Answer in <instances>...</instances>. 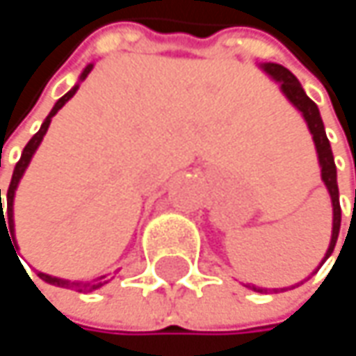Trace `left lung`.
Returning <instances> with one entry per match:
<instances>
[{"label": "left lung", "mask_w": 356, "mask_h": 356, "mask_svg": "<svg viewBox=\"0 0 356 356\" xmlns=\"http://www.w3.org/2000/svg\"><path fill=\"white\" fill-rule=\"evenodd\" d=\"M264 70L276 80L280 82V90L286 95V99L299 108L309 125V131L314 136V142H316V150H318V159H320L321 167V179L330 191V197H332V208H334V227H332V241H330V248L325 251V257L323 261L332 255V251L336 248V241H338V233H340V200H338V183H336V165H334V156H332V148H330V142L325 138V129H323V121H321L320 108L318 105L305 95V90L301 88L299 80L282 65L278 63H266ZM249 289L253 291H266V289H257L253 284H248Z\"/></svg>", "instance_id": "8db88e82"}]
</instances>
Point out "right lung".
I'll return each instance as SVG.
<instances>
[{"label": "right lung", "instance_id": "obj_1", "mask_svg": "<svg viewBox=\"0 0 356 356\" xmlns=\"http://www.w3.org/2000/svg\"><path fill=\"white\" fill-rule=\"evenodd\" d=\"M90 70H92V65H88L84 72H82V76H80V80H84L88 74H90ZM76 90H78V86H74L67 95H63L57 103H55V107L51 108V113H49V117L42 121V125H40V129L36 131L35 136L31 138V142L24 146V150H22V156H20V161L16 163V169H14V175H12V181H10V187H8V208H6V214H3V208H1V189H0V245H1V233L6 235L7 233V227H10V233L8 234V239H10V243H12V239H14V193H16V187H18V183H20V177L24 175V171H26V167H29V163H31V159H33V154H35V150L38 148V144L42 142V136L47 134V129H49V123H51V117L59 111V108L63 107L74 95H76ZM14 248V245H12ZM16 251V249H14ZM18 255V253H16ZM38 278H42L44 282H49V284H57V286H63V289H70V286H76L78 291H95V289H99V286H103L105 282H99L101 278H97L95 282H84V284H80V282H70V280H61V278H55V276H49V274H42V272H38ZM105 278V276H103Z\"/></svg>", "mask_w": 356, "mask_h": 356}]
</instances>
